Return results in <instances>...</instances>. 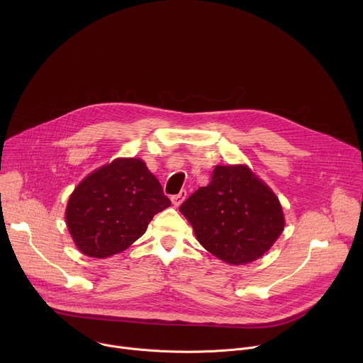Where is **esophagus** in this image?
Returning <instances> with one entry per match:
<instances>
[{
    "label": "esophagus",
    "instance_id": "obj_1",
    "mask_svg": "<svg viewBox=\"0 0 363 363\" xmlns=\"http://www.w3.org/2000/svg\"><path fill=\"white\" fill-rule=\"evenodd\" d=\"M186 198V191L185 189H182L179 194H177V195H172L171 196V201H172V203L175 205V206H179L182 202H184V199Z\"/></svg>",
    "mask_w": 363,
    "mask_h": 363
}]
</instances>
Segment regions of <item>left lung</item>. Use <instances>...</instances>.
<instances>
[{"label":"left lung","instance_id":"1","mask_svg":"<svg viewBox=\"0 0 363 363\" xmlns=\"http://www.w3.org/2000/svg\"><path fill=\"white\" fill-rule=\"evenodd\" d=\"M179 211L203 248L234 266L260 258L284 228L279 198L245 165H217Z\"/></svg>","mask_w":363,"mask_h":363}]
</instances>
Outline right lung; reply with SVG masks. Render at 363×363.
Listing matches in <instances>:
<instances>
[{
    "label": "right lung",
    "mask_w": 363,
    "mask_h": 363,
    "mask_svg": "<svg viewBox=\"0 0 363 363\" xmlns=\"http://www.w3.org/2000/svg\"><path fill=\"white\" fill-rule=\"evenodd\" d=\"M171 205L157 177L136 158H119L87 175L73 191L66 223L77 248L94 258L126 250L155 214Z\"/></svg>",
    "instance_id": "1"
}]
</instances>
